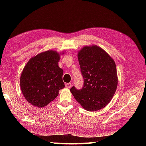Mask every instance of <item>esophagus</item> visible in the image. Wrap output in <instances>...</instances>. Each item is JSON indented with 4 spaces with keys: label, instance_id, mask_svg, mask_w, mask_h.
<instances>
[{
    "label": "esophagus",
    "instance_id": "34e87169",
    "mask_svg": "<svg viewBox=\"0 0 146 146\" xmlns=\"http://www.w3.org/2000/svg\"><path fill=\"white\" fill-rule=\"evenodd\" d=\"M71 86H72V83H65V86H66V88H71Z\"/></svg>",
    "mask_w": 146,
    "mask_h": 146
}]
</instances>
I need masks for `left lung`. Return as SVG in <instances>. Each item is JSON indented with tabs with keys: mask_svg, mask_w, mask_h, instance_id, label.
Here are the masks:
<instances>
[{
	"mask_svg": "<svg viewBox=\"0 0 146 146\" xmlns=\"http://www.w3.org/2000/svg\"><path fill=\"white\" fill-rule=\"evenodd\" d=\"M83 85L70 88L76 100L88 111H97L109 103L116 91L118 79L113 60L97 46H85L78 54Z\"/></svg>",
	"mask_w": 146,
	"mask_h": 146,
	"instance_id": "1",
	"label": "left lung"
}]
</instances>
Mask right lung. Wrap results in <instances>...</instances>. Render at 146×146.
Wrapping results in <instances>:
<instances>
[{
    "label": "right lung",
    "mask_w": 146,
    "mask_h": 146,
    "mask_svg": "<svg viewBox=\"0 0 146 146\" xmlns=\"http://www.w3.org/2000/svg\"><path fill=\"white\" fill-rule=\"evenodd\" d=\"M60 60L56 51H47L32 58L24 68L20 79L21 91L34 106H46L64 88L63 70L58 66Z\"/></svg>",
    "instance_id": "add662e5"
}]
</instances>
